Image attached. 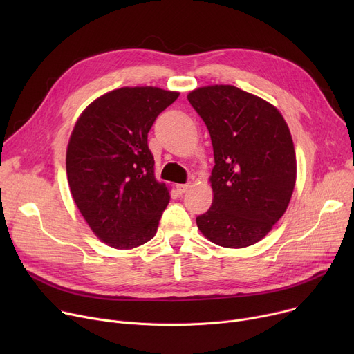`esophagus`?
Returning <instances> with one entry per match:
<instances>
[{
	"label": "esophagus",
	"instance_id": "1",
	"mask_svg": "<svg viewBox=\"0 0 354 354\" xmlns=\"http://www.w3.org/2000/svg\"><path fill=\"white\" fill-rule=\"evenodd\" d=\"M191 188V183H180V185H176V191L178 194H185L188 189Z\"/></svg>",
	"mask_w": 354,
	"mask_h": 354
}]
</instances>
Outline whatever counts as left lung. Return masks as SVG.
Wrapping results in <instances>:
<instances>
[{
    "instance_id": "1",
    "label": "left lung",
    "mask_w": 354,
    "mask_h": 354,
    "mask_svg": "<svg viewBox=\"0 0 354 354\" xmlns=\"http://www.w3.org/2000/svg\"><path fill=\"white\" fill-rule=\"evenodd\" d=\"M188 100L211 135L215 166L211 208L196 225L211 243L250 247L280 219L295 185L290 129L268 102L235 86H207Z\"/></svg>"
}]
</instances>
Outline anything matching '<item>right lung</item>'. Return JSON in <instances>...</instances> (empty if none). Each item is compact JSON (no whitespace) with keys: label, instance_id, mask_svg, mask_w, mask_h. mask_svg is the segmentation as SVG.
<instances>
[{"label":"right lung","instance_id":"1","mask_svg":"<svg viewBox=\"0 0 354 354\" xmlns=\"http://www.w3.org/2000/svg\"><path fill=\"white\" fill-rule=\"evenodd\" d=\"M178 96L158 87H122L88 104L73 129L66 155L71 196L110 247L135 248L158 231L171 196L155 179L147 133Z\"/></svg>","mask_w":354,"mask_h":354}]
</instances>
